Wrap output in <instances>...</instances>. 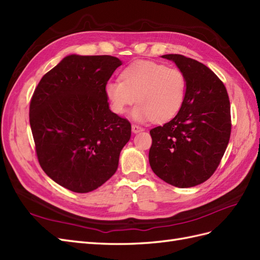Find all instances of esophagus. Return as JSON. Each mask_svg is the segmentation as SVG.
Returning a JSON list of instances; mask_svg holds the SVG:
<instances>
[{"instance_id":"1","label":"esophagus","mask_w":260,"mask_h":260,"mask_svg":"<svg viewBox=\"0 0 260 260\" xmlns=\"http://www.w3.org/2000/svg\"><path fill=\"white\" fill-rule=\"evenodd\" d=\"M131 128H132V132L133 133H139V132L143 131V128L140 127V125H137V124H132Z\"/></svg>"}]
</instances>
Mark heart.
I'll list each match as a JSON object with an SVG mask.
<instances>
[{"instance_id": "obj_1", "label": "heart", "mask_w": 260, "mask_h": 260, "mask_svg": "<svg viewBox=\"0 0 260 260\" xmlns=\"http://www.w3.org/2000/svg\"><path fill=\"white\" fill-rule=\"evenodd\" d=\"M121 81L105 86L110 108L122 115L136 103L131 116L137 121H165L176 115L184 104L187 80L180 70L153 61H138L121 72Z\"/></svg>"}]
</instances>
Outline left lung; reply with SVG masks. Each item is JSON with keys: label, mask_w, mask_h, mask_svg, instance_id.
<instances>
[{"label": "left lung", "mask_w": 260, "mask_h": 260, "mask_svg": "<svg viewBox=\"0 0 260 260\" xmlns=\"http://www.w3.org/2000/svg\"><path fill=\"white\" fill-rule=\"evenodd\" d=\"M187 80L184 104L171 121L150 131L149 162L156 176L178 188L212 176L231 136V107L222 81L202 63L181 54H164Z\"/></svg>", "instance_id": "left-lung-1"}]
</instances>
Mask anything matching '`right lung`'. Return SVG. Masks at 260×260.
I'll return each mask as SVG.
<instances>
[{
  "label": "right lung",
  "mask_w": 260,
  "mask_h": 260,
  "mask_svg": "<svg viewBox=\"0 0 260 260\" xmlns=\"http://www.w3.org/2000/svg\"><path fill=\"white\" fill-rule=\"evenodd\" d=\"M122 62L70 54L40 80L29 122L39 164L53 181L89 192L116 173L131 124L109 109L105 86Z\"/></svg>",
  "instance_id": "add662e5"
}]
</instances>
